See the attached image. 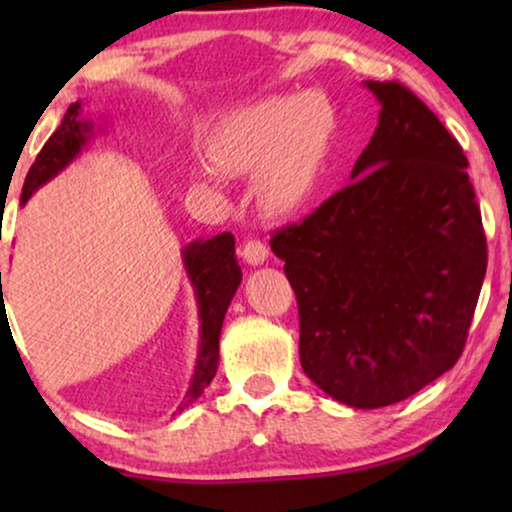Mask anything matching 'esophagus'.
<instances>
[{
	"label": "esophagus",
	"instance_id": "obj_1",
	"mask_svg": "<svg viewBox=\"0 0 512 512\" xmlns=\"http://www.w3.org/2000/svg\"><path fill=\"white\" fill-rule=\"evenodd\" d=\"M242 258L251 265H261L265 258H268V247H265V242L258 240V237H249V240L242 244Z\"/></svg>",
	"mask_w": 512,
	"mask_h": 512
}]
</instances>
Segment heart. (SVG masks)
I'll list each match as a JSON object with an SVG mask.
<instances>
[{
  "instance_id": "1",
  "label": "heart",
  "mask_w": 512,
  "mask_h": 512,
  "mask_svg": "<svg viewBox=\"0 0 512 512\" xmlns=\"http://www.w3.org/2000/svg\"><path fill=\"white\" fill-rule=\"evenodd\" d=\"M333 128L331 102L317 90L268 97L223 123L212 158L226 172L261 170L263 198L275 209H293L312 191Z\"/></svg>"
}]
</instances>
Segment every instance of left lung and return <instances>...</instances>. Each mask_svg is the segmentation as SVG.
Listing matches in <instances>:
<instances>
[{"mask_svg":"<svg viewBox=\"0 0 512 512\" xmlns=\"http://www.w3.org/2000/svg\"><path fill=\"white\" fill-rule=\"evenodd\" d=\"M380 123L352 184L270 247L298 300L307 377L352 408L405 401L466 347L487 270L468 160L401 81H368Z\"/></svg>","mask_w":512,"mask_h":512,"instance_id":"1","label":"left lung"}]
</instances>
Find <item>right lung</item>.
Masks as SVG:
<instances>
[{
    "label": "right lung",
    "mask_w": 512,
    "mask_h": 512,
    "mask_svg": "<svg viewBox=\"0 0 512 512\" xmlns=\"http://www.w3.org/2000/svg\"><path fill=\"white\" fill-rule=\"evenodd\" d=\"M79 111V102L69 104L60 128L48 137L44 149L39 151L37 160L27 172L20 202H27L34 188L51 179L55 172L62 170L79 153L88 132V123L79 121ZM184 263L188 275H191L195 293H198L202 321L198 366H195L191 389L186 394V403H191L193 398H198L207 389V384L216 375L223 317H226L230 300H233L237 286L242 282V270L235 256V237L230 233H221L205 242H193L191 247L184 249ZM184 405L179 410H184Z\"/></svg>",
    "instance_id": "right-lung-1"
}]
</instances>
